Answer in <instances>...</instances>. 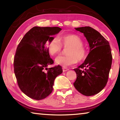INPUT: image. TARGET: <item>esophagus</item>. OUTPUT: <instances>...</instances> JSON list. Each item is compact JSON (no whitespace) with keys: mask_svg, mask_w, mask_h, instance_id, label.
Wrapping results in <instances>:
<instances>
[{"mask_svg":"<svg viewBox=\"0 0 120 120\" xmlns=\"http://www.w3.org/2000/svg\"><path fill=\"white\" fill-rule=\"evenodd\" d=\"M62 70H63V71H64V72H65V71H67L69 70V69L67 68H66V67H63L62 68Z\"/></svg>","mask_w":120,"mask_h":120,"instance_id":"1","label":"esophagus"}]
</instances>
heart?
Segmentation results:
<instances>
[{"label":"heart","instance_id":"1","mask_svg":"<svg viewBox=\"0 0 120 120\" xmlns=\"http://www.w3.org/2000/svg\"><path fill=\"white\" fill-rule=\"evenodd\" d=\"M46 48L50 55L59 54L62 48L67 49V56H59L56 59V64L64 67L71 66L77 62H81L87 58V51L83 45V42L79 36L74 34L61 36L58 38L53 37L48 40Z\"/></svg>","mask_w":120,"mask_h":120}]
</instances>
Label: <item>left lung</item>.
I'll return each instance as SVG.
<instances>
[{"label": "left lung", "instance_id": "1", "mask_svg": "<svg viewBox=\"0 0 120 120\" xmlns=\"http://www.w3.org/2000/svg\"><path fill=\"white\" fill-rule=\"evenodd\" d=\"M75 30L84 34L90 51L84 62L74 69L77 74L74 85L82 94L93 96L100 92L108 81L112 61L110 45L108 41L91 27Z\"/></svg>", "mask_w": 120, "mask_h": 120}]
</instances>
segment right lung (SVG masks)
<instances>
[{
  "mask_svg": "<svg viewBox=\"0 0 120 120\" xmlns=\"http://www.w3.org/2000/svg\"><path fill=\"white\" fill-rule=\"evenodd\" d=\"M61 30L59 27L35 26L25 34L16 49L14 70L17 84L22 92L32 99L41 100L48 96L54 79L62 72L60 65L47 68L54 61L45 45Z\"/></svg>",
  "mask_w": 120,
  "mask_h": 120,
  "instance_id": "right-lung-1",
  "label": "right lung"
}]
</instances>
